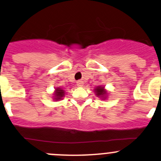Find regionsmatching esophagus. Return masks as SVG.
<instances>
[{"label":"esophagus","mask_w":161,"mask_h":161,"mask_svg":"<svg viewBox=\"0 0 161 161\" xmlns=\"http://www.w3.org/2000/svg\"><path fill=\"white\" fill-rule=\"evenodd\" d=\"M76 83H77V86H79V87H81V86H83V82H82V81H81V80L77 81Z\"/></svg>","instance_id":"1"}]
</instances>
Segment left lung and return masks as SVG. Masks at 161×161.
<instances>
[{
  "instance_id": "1",
  "label": "left lung",
  "mask_w": 161,
  "mask_h": 161,
  "mask_svg": "<svg viewBox=\"0 0 161 161\" xmlns=\"http://www.w3.org/2000/svg\"><path fill=\"white\" fill-rule=\"evenodd\" d=\"M95 92H96V95H98V96H102V95L105 94V92L104 91V89L102 87H98V89H96Z\"/></svg>"
}]
</instances>
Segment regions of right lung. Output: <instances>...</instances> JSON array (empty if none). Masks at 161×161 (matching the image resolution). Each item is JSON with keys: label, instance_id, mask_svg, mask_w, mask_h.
<instances>
[{"label": "right lung", "instance_id": "right-lung-1", "mask_svg": "<svg viewBox=\"0 0 161 161\" xmlns=\"http://www.w3.org/2000/svg\"><path fill=\"white\" fill-rule=\"evenodd\" d=\"M56 92L55 93V95H56V100H58V99H60V98H62V97L63 96V95H64V91H63V90H62V89H59V88H58V89H56Z\"/></svg>", "mask_w": 161, "mask_h": 161}]
</instances>
